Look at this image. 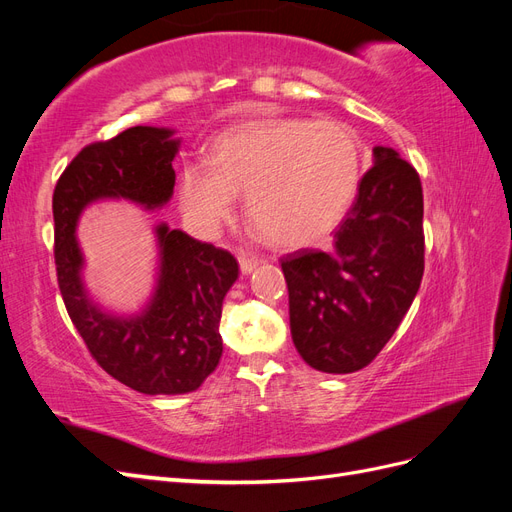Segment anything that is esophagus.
Returning <instances> with one entry per match:
<instances>
[{
	"label": "esophagus",
	"instance_id": "1",
	"mask_svg": "<svg viewBox=\"0 0 512 512\" xmlns=\"http://www.w3.org/2000/svg\"><path fill=\"white\" fill-rule=\"evenodd\" d=\"M262 262V258L258 256H250V254H239V265L243 273H252L258 265Z\"/></svg>",
	"mask_w": 512,
	"mask_h": 512
}]
</instances>
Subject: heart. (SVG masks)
Here are the masks:
<instances>
[{
  "label": "heart",
  "instance_id": "1",
  "mask_svg": "<svg viewBox=\"0 0 512 512\" xmlns=\"http://www.w3.org/2000/svg\"><path fill=\"white\" fill-rule=\"evenodd\" d=\"M207 158L183 164L177 175L179 203L194 228L213 235L245 194L250 220L286 247L327 237L361 179L359 143L337 121H245L215 136Z\"/></svg>",
  "mask_w": 512,
  "mask_h": 512
}]
</instances>
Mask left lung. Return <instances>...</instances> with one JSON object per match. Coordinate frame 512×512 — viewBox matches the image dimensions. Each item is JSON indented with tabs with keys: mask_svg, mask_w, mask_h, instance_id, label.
Segmentation results:
<instances>
[{
	"mask_svg": "<svg viewBox=\"0 0 512 512\" xmlns=\"http://www.w3.org/2000/svg\"><path fill=\"white\" fill-rule=\"evenodd\" d=\"M423 269L421 179L395 149L378 145L331 250L282 260L294 348L324 374L363 369L408 314Z\"/></svg>",
	"mask_w": 512,
	"mask_h": 512,
	"instance_id": "left-lung-1",
	"label": "left lung"
}]
</instances>
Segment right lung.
<instances>
[{
  "instance_id": "obj_1",
  "label": "right lung",
  "mask_w": 512,
  "mask_h": 512,
  "mask_svg": "<svg viewBox=\"0 0 512 512\" xmlns=\"http://www.w3.org/2000/svg\"><path fill=\"white\" fill-rule=\"evenodd\" d=\"M179 145L170 128H128L87 145L53 192L57 282L68 314L106 374L145 395L192 393L218 367L222 303L239 277L237 260L162 222L153 230L158 275L149 301L136 314H113L85 288L76 226L100 200H128L145 211L168 205Z\"/></svg>"
}]
</instances>
